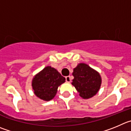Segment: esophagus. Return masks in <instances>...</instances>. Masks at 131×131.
<instances>
[{"instance_id": "esophagus-1", "label": "esophagus", "mask_w": 131, "mask_h": 131, "mask_svg": "<svg viewBox=\"0 0 131 131\" xmlns=\"http://www.w3.org/2000/svg\"><path fill=\"white\" fill-rule=\"evenodd\" d=\"M65 79H66V81H67V82L70 83V81H71V79H70V76H67L65 78Z\"/></svg>"}]
</instances>
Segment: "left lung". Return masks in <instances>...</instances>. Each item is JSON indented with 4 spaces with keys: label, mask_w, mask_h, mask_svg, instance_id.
Instances as JSON below:
<instances>
[{
    "label": "left lung",
    "mask_w": 131,
    "mask_h": 131,
    "mask_svg": "<svg viewBox=\"0 0 131 131\" xmlns=\"http://www.w3.org/2000/svg\"><path fill=\"white\" fill-rule=\"evenodd\" d=\"M74 77L72 85L83 99L93 97L101 86V78L97 71L85 63H79L72 73Z\"/></svg>",
    "instance_id": "left-lung-1"
}]
</instances>
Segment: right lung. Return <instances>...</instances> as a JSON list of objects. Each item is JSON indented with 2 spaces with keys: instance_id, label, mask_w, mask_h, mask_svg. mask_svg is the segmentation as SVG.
<instances>
[{
  "instance_id": "obj_1",
  "label": "right lung",
  "mask_w": 131,
  "mask_h": 131,
  "mask_svg": "<svg viewBox=\"0 0 131 131\" xmlns=\"http://www.w3.org/2000/svg\"><path fill=\"white\" fill-rule=\"evenodd\" d=\"M64 82L65 78L56 68L48 66L34 76L31 86L37 97L48 101L55 97L59 86Z\"/></svg>"
}]
</instances>
